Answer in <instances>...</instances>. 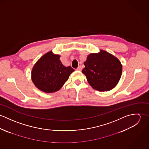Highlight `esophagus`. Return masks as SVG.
Returning <instances> with one entry per match:
<instances>
[{
    "instance_id": "obj_1",
    "label": "esophagus",
    "mask_w": 149,
    "mask_h": 149,
    "mask_svg": "<svg viewBox=\"0 0 149 149\" xmlns=\"http://www.w3.org/2000/svg\"><path fill=\"white\" fill-rule=\"evenodd\" d=\"M77 70H80V71H81V70H82V68H81V66H79L77 68Z\"/></svg>"
}]
</instances>
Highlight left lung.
I'll return each instance as SVG.
<instances>
[{"label":"left lung","instance_id":"obj_1","mask_svg":"<svg viewBox=\"0 0 149 149\" xmlns=\"http://www.w3.org/2000/svg\"><path fill=\"white\" fill-rule=\"evenodd\" d=\"M82 73L89 85L99 91H108L118 83L122 73L120 61L112 54L101 50L98 53H91L84 63Z\"/></svg>","mask_w":149,"mask_h":149}]
</instances>
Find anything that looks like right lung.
<instances>
[{"mask_svg":"<svg viewBox=\"0 0 149 149\" xmlns=\"http://www.w3.org/2000/svg\"><path fill=\"white\" fill-rule=\"evenodd\" d=\"M60 56L52 51L41 57L31 71V79L40 90L46 93L60 90L74 70L70 66L66 67L60 60Z\"/></svg>","mask_w":149,"mask_h":149,"instance_id":"1","label":"right lung"}]
</instances>
